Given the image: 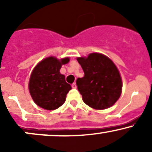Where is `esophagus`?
I'll use <instances>...</instances> for the list:
<instances>
[{
	"mask_svg": "<svg viewBox=\"0 0 152 152\" xmlns=\"http://www.w3.org/2000/svg\"><path fill=\"white\" fill-rule=\"evenodd\" d=\"M71 86H72L73 88H77V86H76V83H72V85H71Z\"/></svg>",
	"mask_w": 152,
	"mask_h": 152,
	"instance_id": "1",
	"label": "esophagus"
}]
</instances>
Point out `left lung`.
<instances>
[{
  "label": "left lung",
  "mask_w": 152,
  "mask_h": 152,
  "mask_svg": "<svg viewBox=\"0 0 152 152\" xmlns=\"http://www.w3.org/2000/svg\"><path fill=\"white\" fill-rule=\"evenodd\" d=\"M84 76L78 78L76 85L83 102L96 110L112 106L122 92V79L113 61L100 53L78 57Z\"/></svg>",
  "instance_id": "8db88e82"
}]
</instances>
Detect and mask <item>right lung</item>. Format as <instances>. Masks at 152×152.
Masks as SVG:
<instances>
[{
  "label": "right lung",
  "instance_id": "right-lung-1",
  "mask_svg": "<svg viewBox=\"0 0 152 152\" xmlns=\"http://www.w3.org/2000/svg\"><path fill=\"white\" fill-rule=\"evenodd\" d=\"M69 57L61 59L48 56L38 62L31 72L28 90L35 104L45 110L52 111L65 102L66 94L71 89L60 73L63 65L68 64Z\"/></svg>",
  "mask_w": 152,
  "mask_h": 152
}]
</instances>
